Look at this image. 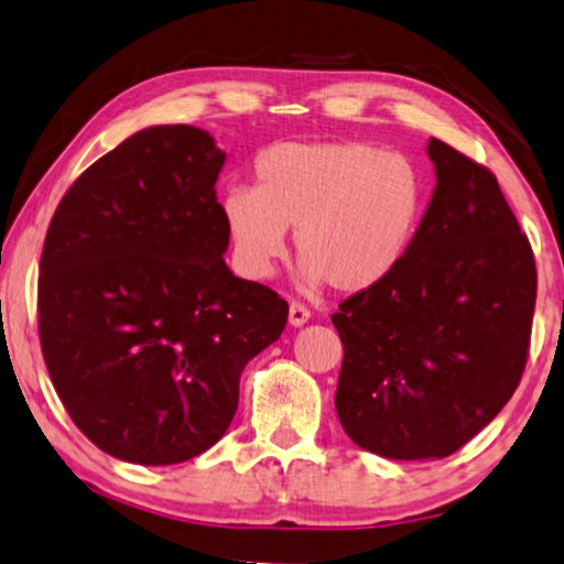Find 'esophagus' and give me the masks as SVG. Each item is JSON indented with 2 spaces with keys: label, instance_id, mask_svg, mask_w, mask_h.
<instances>
[{
  "label": "esophagus",
  "instance_id": "obj_1",
  "mask_svg": "<svg viewBox=\"0 0 564 564\" xmlns=\"http://www.w3.org/2000/svg\"><path fill=\"white\" fill-rule=\"evenodd\" d=\"M308 308L301 306V304H291L289 306V324L291 327H304V324L308 322Z\"/></svg>",
  "mask_w": 564,
  "mask_h": 564
}]
</instances>
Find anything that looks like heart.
Listing matches in <instances>:
<instances>
[{"mask_svg": "<svg viewBox=\"0 0 564 564\" xmlns=\"http://www.w3.org/2000/svg\"><path fill=\"white\" fill-rule=\"evenodd\" d=\"M256 176L221 196L235 265L252 281L275 271L293 232L306 285L368 291L401 265L422 219L416 165L370 142H281Z\"/></svg>", "mask_w": 564, "mask_h": 564, "instance_id": "obj_1", "label": "heart"}]
</instances>
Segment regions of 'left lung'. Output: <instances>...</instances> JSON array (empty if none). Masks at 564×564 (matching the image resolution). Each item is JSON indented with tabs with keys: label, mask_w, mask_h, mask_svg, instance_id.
<instances>
[{
	"label": "left lung",
	"mask_w": 564,
	"mask_h": 564,
	"mask_svg": "<svg viewBox=\"0 0 564 564\" xmlns=\"http://www.w3.org/2000/svg\"><path fill=\"white\" fill-rule=\"evenodd\" d=\"M426 155L437 184L401 265L332 314L339 424L388 459H442L494 422L536 301L534 256L494 173L437 138Z\"/></svg>",
	"instance_id": "1"
}]
</instances>
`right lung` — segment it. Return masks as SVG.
Returning a JSON list of instances; mask_svg holds the SVG:
<instances>
[{"mask_svg": "<svg viewBox=\"0 0 564 564\" xmlns=\"http://www.w3.org/2000/svg\"><path fill=\"white\" fill-rule=\"evenodd\" d=\"M206 130L153 124L89 165L47 227L37 281L55 393L99 449L176 465L221 440L242 368L289 304L229 271Z\"/></svg>", "mask_w": 564, "mask_h": 564, "instance_id": "1", "label": "right lung"}]
</instances>
